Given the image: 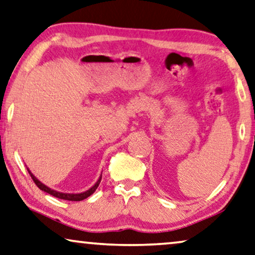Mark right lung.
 <instances>
[{"instance_id": "add662e5", "label": "right lung", "mask_w": 255, "mask_h": 255, "mask_svg": "<svg viewBox=\"0 0 255 255\" xmlns=\"http://www.w3.org/2000/svg\"><path fill=\"white\" fill-rule=\"evenodd\" d=\"M27 170H28L29 175H31V177H32L33 182H34V183L36 184V186H38L40 190L43 191V192H46V193H48V194L53 195V197H55V198L63 199V200H69V201H82V200H84V199H86V198L90 197V195L93 194L94 192H95V190L98 189L99 184H100L101 178H102V175H101L100 177H99L98 182L95 183L93 186L90 187V189H88L87 191L82 192V193H63V192L53 190V189H50V187H48L47 185H45V184L40 182V180H39L38 178H36V177H35L34 175H33V173L31 172V170H29L28 168H27Z\"/></svg>"}]
</instances>
